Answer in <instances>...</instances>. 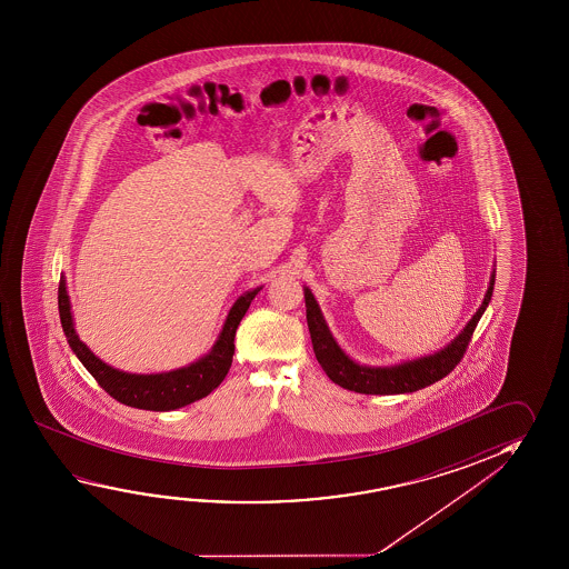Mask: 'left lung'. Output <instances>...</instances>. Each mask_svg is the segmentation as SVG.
I'll list each match as a JSON object with an SVG mask.
<instances>
[{
    "label": "left lung",
    "instance_id": "left-lung-1",
    "mask_svg": "<svg viewBox=\"0 0 569 569\" xmlns=\"http://www.w3.org/2000/svg\"><path fill=\"white\" fill-rule=\"evenodd\" d=\"M493 281H496V270L490 273V286L486 289L482 306L450 343L445 345L437 353L425 355L419 359H410V361L389 365V367L357 363L345 353L337 343L336 337L331 336L326 317L321 313L311 289L303 288L309 333H311L317 361L323 367L327 377L347 391L363 392V395H402V392L425 389L432 382L440 381L442 377H447L465 357L470 337L475 333L480 317L485 316L486 308L492 299Z\"/></svg>",
    "mask_w": 569,
    "mask_h": 569
}]
</instances>
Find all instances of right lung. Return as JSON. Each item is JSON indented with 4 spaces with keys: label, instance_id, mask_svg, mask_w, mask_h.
<instances>
[{
    "label": "right lung",
    "instance_id": "right-lung-1",
    "mask_svg": "<svg viewBox=\"0 0 569 569\" xmlns=\"http://www.w3.org/2000/svg\"><path fill=\"white\" fill-rule=\"evenodd\" d=\"M261 288L246 291L236 299L230 313L226 317L224 327L212 345V349L196 359L194 363L180 367L167 373L137 375L124 373L111 365L101 361L97 355L79 339L71 313V301L67 293V280L59 281V317L67 337V343L84 369L93 375L94 381L111 395L112 399L142 410H174L187 407L190 402L200 401L214 391L224 381L230 371L233 357V337L242 317L250 308L252 299Z\"/></svg>",
    "mask_w": 569,
    "mask_h": 569
}]
</instances>
